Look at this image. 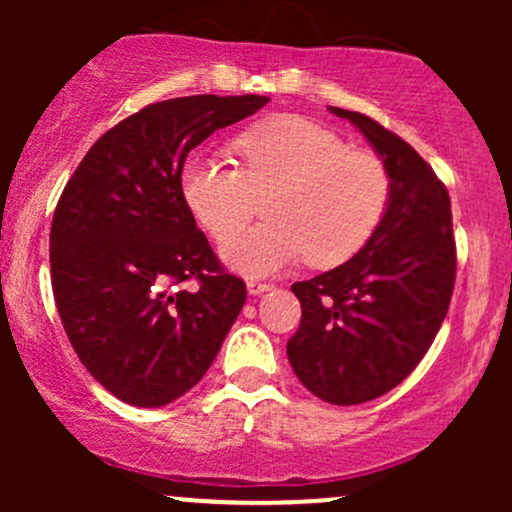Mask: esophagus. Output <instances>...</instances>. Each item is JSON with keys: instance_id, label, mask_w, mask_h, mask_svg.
<instances>
[{"instance_id": "1", "label": "esophagus", "mask_w": 512, "mask_h": 512, "mask_svg": "<svg viewBox=\"0 0 512 512\" xmlns=\"http://www.w3.org/2000/svg\"><path fill=\"white\" fill-rule=\"evenodd\" d=\"M274 286L272 284H264V281H248V293L250 296H260V293H267L272 291Z\"/></svg>"}]
</instances>
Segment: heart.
I'll return each instance as SVG.
<instances>
[{"label": "heart", "instance_id": "1", "mask_svg": "<svg viewBox=\"0 0 512 512\" xmlns=\"http://www.w3.org/2000/svg\"><path fill=\"white\" fill-rule=\"evenodd\" d=\"M233 151L238 168L202 151L187 156L180 195L211 236L229 238L221 257L240 274H276L303 257L315 269L337 267L373 238L390 204L385 163L305 117L252 127ZM255 198L268 221L237 234Z\"/></svg>", "mask_w": 512, "mask_h": 512}]
</instances>
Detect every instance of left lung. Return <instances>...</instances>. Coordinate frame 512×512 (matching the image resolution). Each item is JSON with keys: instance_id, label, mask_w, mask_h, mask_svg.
Returning <instances> with one entry per match:
<instances>
[{"instance_id": "1", "label": "left lung", "mask_w": 512, "mask_h": 512, "mask_svg": "<svg viewBox=\"0 0 512 512\" xmlns=\"http://www.w3.org/2000/svg\"><path fill=\"white\" fill-rule=\"evenodd\" d=\"M330 110L385 163L390 204L351 260L291 286L303 315L286 354L315 397L351 407L390 392L419 366L448 313L457 257L450 197L433 168L370 117Z\"/></svg>"}]
</instances>
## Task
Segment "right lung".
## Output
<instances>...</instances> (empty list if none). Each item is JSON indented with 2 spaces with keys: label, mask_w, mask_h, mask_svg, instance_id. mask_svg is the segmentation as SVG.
<instances>
[{
  "label": "right lung",
  "mask_w": 512,
  "mask_h": 512,
  "mask_svg": "<svg viewBox=\"0 0 512 512\" xmlns=\"http://www.w3.org/2000/svg\"><path fill=\"white\" fill-rule=\"evenodd\" d=\"M267 96H185L103 134L50 228L57 313L88 373L132 407H163L204 378L245 305L182 202L187 154ZM197 280L195 290L181 284ZM179 289L175 290L174 286Z\"/></svg>",
  "instance_id": "add662e5"
}]
</instances>
